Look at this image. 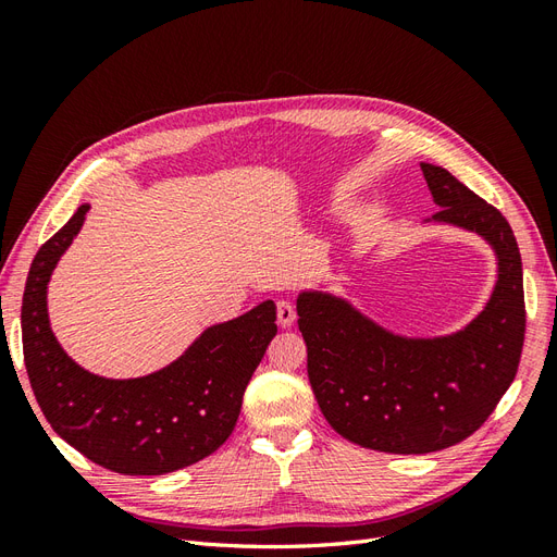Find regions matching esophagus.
Returning a JSON list of instances; mask_svg holds the SVG:
<instances>
[{
    "label": "esophagus",
    "mask_w": 557,
    "mask_h": 557,
    "mask_svg": "<svg viewBox=\"0 0 557 557\" xmlns=\"http://www.w3.org/2000/svg\"><path fill=\"white\" fill-rule=\"evenodd\" d=\"M276 313H278L281 327H290L295 323V318H297V309H295V305H293L290 299H278Z\"/></svg>",
    "instance_id": "1"
}]
</instances>
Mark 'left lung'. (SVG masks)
<instances>
[{
  "label": "left lung",
  "mask_w": 557,
  "mask_h": 557,
  "mask_svg": "<svg viewBox=\"0 0 557 557\" xmlns=\"http://www.w3.org/2000/svg\"><path fill=\"white\" fill-rule=\"evenodd\" d=\"M442 209L432 218L474 230L499 258L481 315L444 339H404L332 295L297 299L307 372L334 432L362 448L423 455L465 442L516 379L525 342V295L511 225L442 166L420 164Z\"/></svg>",
  "instance_id": "8db88e82"
}]
</instances>
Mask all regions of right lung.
<instances>
[{"label": "right lung", "mask_w": 557, "mask_h": 557, "mask_svg": "<svg viewBox=\"0 0 557 557\" xmlns=\"http://www.w3.org/2000/svg\"><path fill=\"white\" fill-rule=\"evenodd\" d=\"M83 205L32 260L21 325L29 385L62 440L99 467L127 476H160L205 460L232 434L246 385L276 336V305L209 327L160 372L111 381L81 369L48 327L46 285L78 234Z\"/></svg>", "instance_id": "obj_1"}]
</instances>
